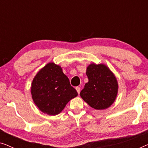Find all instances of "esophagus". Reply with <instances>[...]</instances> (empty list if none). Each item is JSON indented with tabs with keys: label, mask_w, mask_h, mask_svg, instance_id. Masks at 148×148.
I'll list each match as a JSON object with an SVG mask.
<instances>
[{
	"label": "esophagus",
	"mask_w": 148,
	"mask_h": 148,
	"mask_svg": "<svg viewBox=\"0 0 148 148\" xmlns=\"http://www.w3.org/2000/svg\"><path fill=\"white\" fill-rule=\"evenodd\" d=\"M76 90H77V93H78V94H80V92H81V88H79V87H76Z\"/></svg>",
	"instance_id": "esophagus-1"
}]
</instances>
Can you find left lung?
<instances>
[{"label": "left lung", "mask_w": 148, "mask_h": 148, "mask_svg": "<svg viewBox=\"0 0 148 148\" xmlns=\"http://www.w3.org/2000/svg\"><path fill=\"white\" fill-rule=\"evenodd\" d=\"M89 82L81 91L80 96L93 108H107L114 102L118 84L114 75L104 64H92L87 69Z\"/></svg>", "instance_id": "obj_1"}]
</instances>
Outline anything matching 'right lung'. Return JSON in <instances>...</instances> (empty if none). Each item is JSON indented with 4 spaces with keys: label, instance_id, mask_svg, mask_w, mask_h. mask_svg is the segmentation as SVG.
Instances as JSON below:
<instances>
[{
    "label": "right lung",
    "instance_id": "1",
    "mask_svg": "<svg viewBox=\"0 0 148 148\" xmlns=\"http://www.w3.org/2000/svg\"><path fill=\"white\" fill-rule=\"evenodd\" d=\"M34 103L44 113L59 114L69 101L77 96L60 66L50 62L40 71L32 84Z\"/></svg>",
    "mask_w": 148,
    "mask_h": 148
}]
</instances>
